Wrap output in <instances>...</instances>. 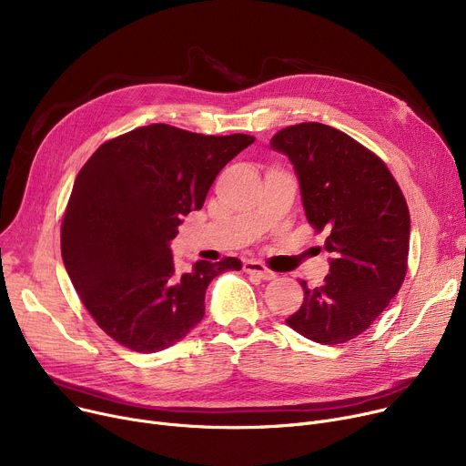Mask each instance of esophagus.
<instances>
[{
  "instance_id": "obj_1",
  "label": "esophagus",
  "mask_w": 466,
  "mask_h": 466,
  "mask_svg": "<svg viewBox=\"0 0 466 466\" xmlns=\"http://www.w3.org/2000/svg\"><path fill=\"white\" fill-rule=\"evenodd\" d=\"M243 271L249 273V275H255L258 279H262V281H269V279L275 277V273L271 269H268L262 262L258 260H245L243 262Z\"/></svg>"
}]
</instances>
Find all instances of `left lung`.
Segmentation results:
<instances>
[{"label": "left lung", "mask_w": 466, "mask_h": 466, "mask_svg": "<svg viewBox=\"0 0 466 466\" xmlns=\"http://www.w3.org/2000/svg\"><path fill=\"white\" fill-rule=\"evenodd\" d=\"M269 146L290 159L307 221L328 234L331 255L320 287L299 283L303 303L287 324L320 345L347 343L380 317L405 281L407 200L375 153L324 123H298Z\"/></svg>", "instance_id": "8db88e82"}]
</instances>
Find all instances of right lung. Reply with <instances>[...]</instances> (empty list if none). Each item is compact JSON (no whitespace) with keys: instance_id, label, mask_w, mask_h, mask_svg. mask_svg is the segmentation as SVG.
I'll return each mask as SVG.
<instances>
[{"instance_id":"obj_1","label":"right lung","mask_w":466,"mask_h":466,"mask_svg":"<svg viewBox=\"0 0 466 466\" xmlns=\"http://www.w3.org/2000/svg\"><path fill=\"white\" fill-rule=\"evenodd\" d=\"M253 142L153 123L105 142L78 172L61 257L89 315L119 345L144 354L172 347L204 319L213 279L241 269L228 257L179 273L170 241L183 217L204 206L217 174Z\"/></svg>"}]
</instances>
